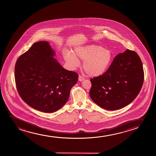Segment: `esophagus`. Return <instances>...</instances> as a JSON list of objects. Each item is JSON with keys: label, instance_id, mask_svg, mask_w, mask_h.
Listing matches in <instances>:
<instances>
[{"label": "esophagus", "instance_id": "esophagus-1", "mask_svg": "<svg viewBox=\"0 0 156 156\" xmlns=\"http://www.w3.org/2000/svg\"><path fill=\"white\" fill-rule=\"evenodd\" d=\"M84 79H85V78H84L83 76H81L80 75H79V78H78V80H79V81H83V80H84Z\"/></svg>", "mask_w": 156, "mask_h": 156}]
</instances>
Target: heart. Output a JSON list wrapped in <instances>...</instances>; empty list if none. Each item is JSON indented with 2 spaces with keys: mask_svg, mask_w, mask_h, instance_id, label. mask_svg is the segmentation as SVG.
<instances>
[{
  "mask_svg": "<svg viewBox=\"0 0 156 156\" xmlns=\"http://www.w3.org/2000/svg\"><path fill=\"white\" fill-rule=\"evenodd\" d=\"M113 54L110 49L101 45H89L77 46L73 54L66 52L63 58L71 68L79 66V60L83 61V69L90 77H98L108 70L113 60Z\"/></svg>",
  "mask_w": 156,
  "mask_h": 156,
  "instance_id": "heart-1",
  "label": "heart"
}]
</instances>
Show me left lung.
<instances>
[{
    "label": "left lung",
    "instance_id": "left-lung-1",
    "mask_svg": "<svg viewBox=\"0 0 156 156\" xmlns=\"http://www.w3.org/2000/svg\"><path fill=\"white\" fill-rule=\"evenodd\" d=\"M143 80L140 58L136 52L127 49L115 56L104 75L90 79V97L103 109H122L136 98Z\"/></svg>",
    "mask_w": 156,
    "mask_h": 156
}]
</instances>
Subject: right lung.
Masks as SVG:
<instances>
[{
	"label": "right lung",
	"instance_id": "obj_1",
	"mask_svg": "<svg viewBox=\"0 0 156 156\" xmlns=\"http://www.w3.org/2000/svg\"><path fill=\"white\" fill-rule=\"evenodd\" d=\"M55 54L48 42L41 41L34 43L15 64L19 94L30 107L43 112L61 108L78 78L77 73L62 67Z\"/></svg>",
	"mask_w": 156,
	"mask_h": 156
}]
</instances>
